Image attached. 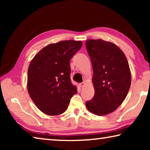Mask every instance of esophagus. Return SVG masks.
<instances>
[{"label": "esophagus", "instance_id": "34e87169", "mask_svg": "<svg viewBox=\"0 0 150 150\" xmlns=\"http://www.w3.org/2000/svg\"><path fill=\"white\" fill-rule=\"evenodd\" d=\"M84 85H85V83H84V82L79 83V86H80V87H83V86H84Z\"/></svg>", "mask_w": 150, "mask_h": 150}]
</instances>
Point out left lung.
<instances>
[{
  "label": "left lung",
  "mask_w": 150,
  "mask_h": 150,
  "mask_svg": "<svg viewBox=\"0 0 150 150\" xmlns=\"http://www.w3.org/2000/svg\"><path fill=\"white\" fill-rule=\"evenodd\" d=\"M86 48L93 66L95 95L86 101L88 110L103 116L115 111L126 97L131 73L126 57L113 43L88 40Z\"/></svg>",
  "instance_id": "left-lung-1"
}]
</instances>
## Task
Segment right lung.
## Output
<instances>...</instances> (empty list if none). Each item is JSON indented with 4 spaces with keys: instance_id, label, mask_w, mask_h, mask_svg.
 Masks as SVG:
<instances>
[{
    "instance_id": "obj_1",
    "label": "right lung",
    "mask_w": 150,
    "mask_h": 150,
    "mask_svg": "<svg viewBox=\"0 0 150 150\" xmlns=\"http://www.w3.org/2000/svg\"><path fill=\"white\" fill-rule=\"evenodd\" d=\"M81 41L51 44L38 53L28 70V91L35 106L50 116L67 110L77 93L71 81L70 60L82 46Z\"/></svg>"
}]
</instances>
